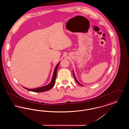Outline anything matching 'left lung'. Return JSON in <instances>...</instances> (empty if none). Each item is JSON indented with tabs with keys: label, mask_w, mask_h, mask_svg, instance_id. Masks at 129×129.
<instances>
[{
	"label": "left lung",
	"mask_w": 129,
	"mask_h": 129,
	"mask_svg": "<svg viewBox=\"0 0 129 129\" xmlns=\"http://www.w3.org/2000/svg\"><path fill=\"white\" fill-rule=\"evenodd\" d=\"M73 74H74V79H75V81L79 84V85H82L81 84H80L78 81H77V79H76V77H75V75H74V72H73Z\"/></svg>",
	"instance_id": "obj_1"
}]
</instances>
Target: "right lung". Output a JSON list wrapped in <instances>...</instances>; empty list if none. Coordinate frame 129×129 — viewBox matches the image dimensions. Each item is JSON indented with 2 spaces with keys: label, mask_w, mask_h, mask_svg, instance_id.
<instances>
[{
  "label": "right lung",
  "mask_w": 129,
  "mask_h": 129,
  "mask_svg": "<svg viewBox=\"0 0 129 129\" xmlns=\"http://www.w3.org/2000/svg\"><path fill=\"white\" fill-rule=\"evenodd\" d=\"M59 63L60 62H59L57 64L55 69L54 73L53 74L52 81L50 82V83L48 85L43 86V87H39V88H34V89H28V88H25H25V89H27L28 91L35 92H44V91H48V90H49L50 89H51L54 86V85H55V79H56V71H57V68L58 67V65H59Z\"/></svg>",
  "instance_id": "1"
}]
</instances>
